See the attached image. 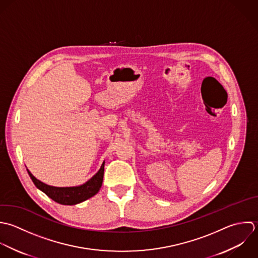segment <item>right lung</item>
Wrapping results in <instances>:
<instances>
[{"label": "right lung", "instance_id": "right-lung-1", "mask_svg": "<svg viewBox=\"0 0 258 258\" xmlns=\"http://www.w3.org/2000/svg\"><path fill=\"white\" fill-rule=\"evenodd\" d=\"M27 171L34 185L53 201L62 205H76L93 197L101 188L104 172V162L102 163L98 172L92 178H90L84 184L74 187H54L47 185L36 179L28 169Z\"/></svg>", "mask_w": 258, "mask_h": 258}]
</instances>
